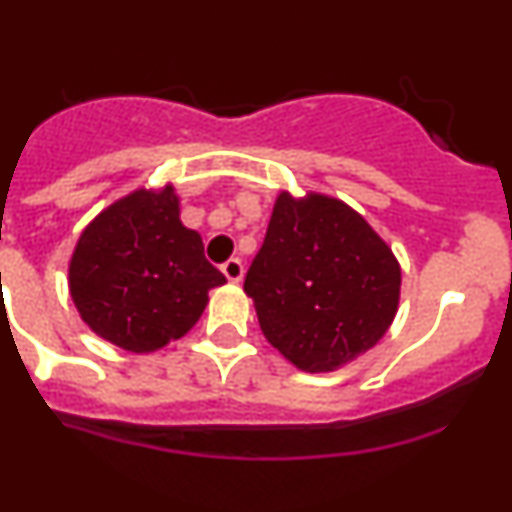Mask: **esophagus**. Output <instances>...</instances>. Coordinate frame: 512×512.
I'll return each mask as SVG.
<instances>
[{
	"label": "esophagus",
	"mask_w": 512,
	"mask_h": 512,
	"mask_svg": "<svg viewBox=\"0 0 512 512\" xmlns=\"http://www.w3.org/2000/svg\"><path fill=\"white\" fill-rule=\"evenodd\" d=\"M222 275H225L230 282H240L242 275H245V265H242L240 257H232V260H227L225 265H222Z\"/></svg>",
	"instance_id": "esophagus-1"
}]
</instances>
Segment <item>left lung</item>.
<instances>
[{
	"label": "left lung",
	"instance_id": "obj_1",
	"mask_svg": "<svg viewBox=\"0 0 512 512\" xmlns=\"http://www.w3.org/2000/svg\"><path fill=\"white\" fill-rule=\"evenodd\" d=\"M393 247L347 202L282 190L245 277L262 335L302 372H335L375 347L400 307Z\"/></svg>",
	"mask_w": 512,
	"mask_h": 512
}]
</instances>
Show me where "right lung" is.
I'll return each mask as SVG.
<instances>
[{
  "label": "right lung",
  "mask_w": 512,
  "mask_h": 512,
  "mask_svg": "<svg viewBox=\"0 0 512 512\" xmlns=\"http://www.w3.org/2000/svg\"><path fill=\"white\" fill-rule=\"evenodd\" d=\"M225 275L205 260L200 232L180 220L175 185L137 187L82 230L67 285L84 325L135 355L195 327Z\"/></svg>",
  "instance_id": "right-lung-1"
}]
</instances>
